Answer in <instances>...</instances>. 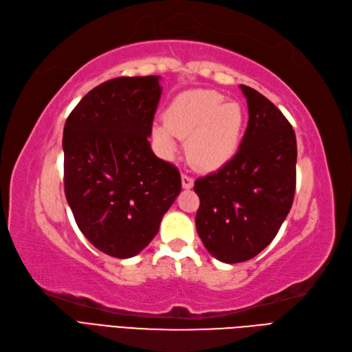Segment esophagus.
I'll use <instances>...</instances> for the list:
<instances>
[{
    "label": "esophagus",
    "instance_id": "esophagus-1",
    "mask_svg": "<svg viewBox=\"0 0 352 352\" xmlns=\"http://www.w3.org/2000/svg\"><path fill=\"white\" fill-rule=\"evenodd\" d=\"M182 186H184L185 189H190L193 186V179L188 175H182Z\"/></svg>",
    "mask_w": 352,
    "mask_h": 352
}]
</instances>
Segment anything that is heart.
<instances>
[{
	"label": "heart",
	"instance_id": "1",
	"mask_svg": "<svg viewBox=\"0 0 352 352\" xmlns=\"http://www.w3.org/2000/svg\"><path fill=\"white\" fill-rule=\"evenodd\" d=\"M166 124H155L154 140L166 154L176 151V137L188 140L192 163L204 170H217L234 159L245 128L243 107L224 102L215 90L179 94L166 111Z\"/></svg>",
	"mask_w": 352,
	"mask_h": 352
}]
</instances>
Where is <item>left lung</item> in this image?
<instances>
[{
	"label": "left lung",
	"mask_w": 352,
	"mask_h": 352,
	"mask_svg": "<svg viewBox=\"0 0 352 352\" xmlns=\"http://www.w3.org/2000/svg\"><path fill=\"white\" fill-rule=\"evenodd\" d=\"M249 122L234 159L195 180V224L204 246L224 263L256 256L292 210L297 141L292 124L271 100L240 84Z\"/></svg>",
	"instance_id": "1"
}]
</instances>
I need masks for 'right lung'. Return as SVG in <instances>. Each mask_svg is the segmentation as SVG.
<instances>
[{
	"label": "right lung",
	"mask_w": 352,
	"mask_h": 352,
	"mask_svg": "<svg viewBox=\"0 0 352 352\" xmlns=\"http://www.w3.org/2000/svg\"><path fill=\"white\" fill-rule=\"evenodd\" d=\"M160 77H118L90 90L64 126V189L81 233L109 256H135L182 189L148 141Z\"/></svg>",
	"instance_id": "obj_1"
}]
</instances>
